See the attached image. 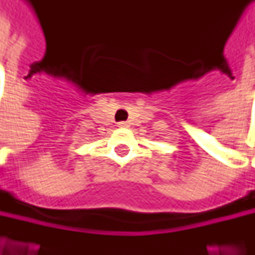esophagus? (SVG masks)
<instances>
[{"instance_id":"obj_1","label":"esophagus","mask_w":255,"mask_h":255,"mask_svg":"<svg viewBox=\"0 0 255 255\" xmlns=\"http://www.w3.org/2000/svg\"><path fill=\"white\" fill-rule=\"evenodd\" d=\"M128 124H127V122H120L119 123V127H127Z\"/></svg>"}]
</instances>
